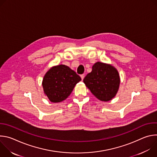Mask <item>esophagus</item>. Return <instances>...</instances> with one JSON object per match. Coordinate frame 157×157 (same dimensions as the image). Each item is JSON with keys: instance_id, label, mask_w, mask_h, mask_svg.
<instances>
[{"instance_id": "esophagus-1", "label": "esophagus", "mask_w": 157, "mask_h": 157, "mask_svg": "<svg viewBox=\"0 0 157 157\" xmlns=\"http://www.w3.org/2000/svg\"><path fill=\"white\" fill-rule=\"evenodd\" d=\"M80 76H81V79H82V80H83V79L84 78V76H85V75L83 74V75H81Z\"/></svg>"}]
</instances>
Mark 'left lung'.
I'll list each match as a JSON object with an SVG mask.
<instances>
[{
    "label": "left lung",
    "instance_id": "left-lung-1",
    "mask_svg": "<svg viewBox=\"0 0 157 157\" xmlns=\"http://www.w3.org/2000/svg\"><path fill=\"white\" fill-rule=\"evenodd\" d=\"M83 82L98 99L108 101L115 97L119 90L120 77L114 66L97 62L93 65L92 71L86 76Z\"/></svg>",
    "mask_w": 157,
    "mask_h": 157
}]
</instances>
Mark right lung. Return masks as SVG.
<instances>
[{"label": "right lung", "instance_id": "add662e5", "mask_svg": "<svg viewBox=\"0 0 157 157\" xmlns=\"http://www.w3.org/2000/svg\"><path fill=\"white\" fill-rule=\"evenodd\" d=\"M81 77L68 66L60 64L52 67L44 75L42 86L44 94L52 102L65 100L73 91Z\"/></svg>", "mask_w": 157, "mask_h": 157}]
</instances>
